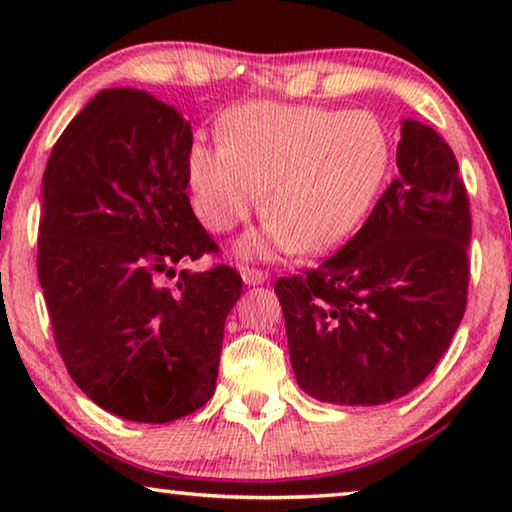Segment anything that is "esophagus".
<instances>
[{"label": "esophagus", "mask_w": 512, "mask_h": 512, "mask_svg": "<svg viewBox=\"0 0 512 512\" xmlns=\"http://www.w3.org/2000/svg\"><path fill=\"white\" fill-rule=\"evenodd\" d=\"M241 277H244V282L248 284V287H255V284H264L268 275L262 271V268L241 266Z\"/></svg>", "instance_id": "esophagus-1"}]
</instances>
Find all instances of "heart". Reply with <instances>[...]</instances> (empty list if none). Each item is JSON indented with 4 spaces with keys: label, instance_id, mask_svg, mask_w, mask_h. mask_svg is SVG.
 Wrapping results in <instances>:
<instances>
[{
    "label": "heart",
    "instance_id": "obj_1",
    "mask_svg": "<svg viewBox=\"0 0 512 512\" xmlns=\"http://www.w3.org/2000/svg\"><path fill=\"white\" fill-rule=\"evenodd\" d=\"M388 160L391 140L375 112L250 103L225 119L223 144L192 146L189 180L216 232L244 223L266 187L268 221L244 239L246 255H316L363 219Z\"/></svg>",
    "mask_w": 512,
    "mask_h": 512
}]
</instances>
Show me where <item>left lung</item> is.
<instances>
[{"mask_svg":"<svg viewBox=\"0 0 512 512\" xmlns=\"http://www.w3.org/2000/svg\"><path fill=\"white\" fill-rule=\"evenodd\" d=\"M397 169L348 244L275 282L298 386L320 402L400 400L436 368L465 314L472 216L454 151L404 119Z\"/></svg>","mask_w":512,"mask_h":512,"instance_id":"1","label":"left lung"}]
</instances>
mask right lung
I'll list each match as a JSON object with an SVG mask.
<instances>
[{
	"mask_svg": "<svg viewBox=\"0 0 512 512\" xmlns=\"http://www.w3.org/2000/svg\"><path fill=\"white\" fill-rule=\"evenodd\" d=\"M189 151L176 110L112 88L69 121L42 178L38 280L56 348L76 386L124 420L171 422L210 400L241 293L232 266L176 273L219 253L189 203Z\"/></svg>",
	"mask_w": 512,
	"mask_h": 512,
	"instance_id": "obj_1",
	"label": "right lung"
}]
</instances>
